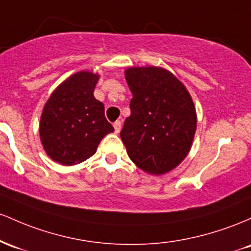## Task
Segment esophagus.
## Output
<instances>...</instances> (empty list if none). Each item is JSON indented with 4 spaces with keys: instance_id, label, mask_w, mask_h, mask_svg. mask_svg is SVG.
Returning <instances> with one entry per match:
<instances>
[{
    "instance_id": "esophagus-1",
    "label": "esophagus",
    "mask_w": 251,
    "mask_h": 251,
    "mask_svg": "<svg viewBox=\"0 0 251 251\" xmlns=\"http://www.w3.org/2000/svg\"><path fill=\"white\" fill-rule=\"evenodd\" d=\"M121 126H122V122H121V121H116V122L114 123L115 133H120V130H121Z\"/></svg>"
}]
</instances>
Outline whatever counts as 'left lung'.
<instances>
[{
	"mask_svg": "<svg viewBox=\"0 0 251 251\" xmlns=\"http://www.w3.org/2000/svg\"><path fill=\"white\" fill-rule=\"evenodd\" d=\"M133 98L121 139L137 167L159 176L176 167L190 151L197 129L192 98L173 73L161 67H129Z\"/></svg>",
	"mask_w": 251,
	"mask_h": 251,
	"instance_id": "left-lung-1",
	"label": "left lung"
}]
</instances>
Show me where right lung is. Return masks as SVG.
<instances>
[{
  "mask_svg": "<svg viewBox=\"0 0 251 251\" xmlns=\"http://www.w3.org/2000/svg\"><path fill=\"white\" fill-rule=\"evenodd\" d=\"M100 75L75 73L50 95L40 118V140L50 159L65 166L85 161L114 126L104 116V105L94 97Z\"/></svg>",
  "mask_w": 251,
  "mask_h": 251,
  "instance_id": "obj_1",
  "label": "right lung"
}]
</instances>
